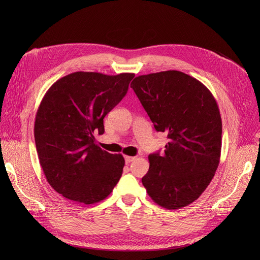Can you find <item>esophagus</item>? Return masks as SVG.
Listing matches in <instances>:
<instances>
[{
  "label": "esophagus",
  "instance_id": "esophagus-1",
  "mask_svg": "<svg viewBox=\"0 0 260 260\" xmlns=\"http://www.w3.org/2000/svg\"><path fill=\"white\" fill-rule=\"evenodd\" d=\"M124 159H125L126 165H128V163H131L132 161H134V160L136 159V157H132V156H125V157H124Z\"/></svg>",
  "mask_w": 260,
  "mask_h": 260
}]
</instances>
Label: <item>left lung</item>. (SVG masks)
<instances>
[{
  "label": "left lung",
  "instance_id": "8db88e82",
  "mask_svg": "<svg viewBox=\"0 0 260 260\" xmlns=\"http://www.w3.org/2000/svg\"><path fill=\"white\" fill-rule=\"evenodd\" d=\"M131 87L155 129L169 138L165 153L148 156L142 184L158 206L186 207L206 190L219 165L222 123L217 102L200 81L178 71L136 77Z\"/></svg>",
  "mask_w": 260,
  "mask_h": 260
}]
</instances>
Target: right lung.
Listing matches in <instances>:
<instances>
[{"instance_id":"right-lung-1","label":"right lung","mask_w":260,"mask_h":260,"mask_svg":"<svg viewBox=\"0 0 260 260\" xmlns=\"http://www.w3.org/2000/svg\"><path fill=\"white\" fill-rule=\"evenodd\" d=\"M134 74L76 72L50 86L38 108L36 147L50 186L77 203L105 199L121 178L124 158L95 144L103 119L126 94Z\"/></svg>"}]
</instances>
